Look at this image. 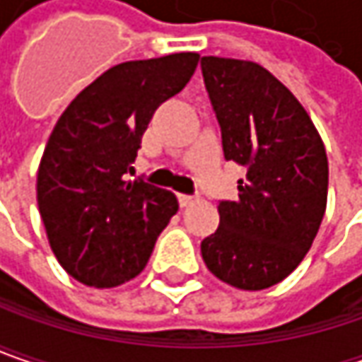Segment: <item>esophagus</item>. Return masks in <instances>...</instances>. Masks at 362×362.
I'll return each instance as SVG.
<instances>
[{
	"mask_svg": "<svg viewBox=\"0 0 362 362\" xmlns=\"http://www.w3.org/2000/svg\"><path fill=\"white\" fill-rule=\"evenodd\" d=\"M197 200H198L197 197H190V194H178V202H180L182 209H188V206H192Z\"/></svg>",
	"mask_w": 362,
	"mask_h": 362,
	"instance_id": "esophagus-1",
	"label": "esophagus"
}]
</instances>
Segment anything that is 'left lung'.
Returning <instances> with one entry per match:
<instances>
[{
    "mask_svg": "<svg viewBox=\"0 0 362 362\" xmlns=\"http://www.w3.org/2000/svg\"><path fill=\"white\" fill-rule=\"evenodd\" d=\"M225 158L247 168L239 200L218 202V228L200 243L209 272L259 291L302 263L320 228L328 158L312 119L286 85L257 62L202 56Z\"/></svg>",
    "mask_w": 362,
    "mask_h": 362,
    "instance_id": "left-lung-1",
    "label": "left lung"
}]
</instances>
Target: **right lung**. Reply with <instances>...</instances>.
<instances>
[{
	"label": "right lung",
	"mask_w": 362,
	"mask_h": 362,
	"mask_svg": "<svg viewBox=\"0 0 362 362\" xmlns=\"http://www.w3.org/2000/svg\"><path fill=\"white\" fill-rule=\"evenodd\" d=\"M197 52L129 60L85 87L56 121L38 168L36 197L62 269L93 288L144 272L178 211L176 197L125 180L156 109L194 74Z\"/></svg>",
	"instance_id": "add662e5"
}]
</instances>
